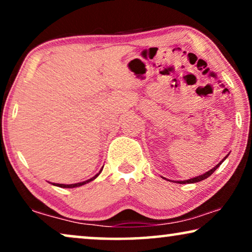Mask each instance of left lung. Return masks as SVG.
Here are the masks:
<instances>
[{"instance_id": "left-lung-1", "label": "left lung", "mask_w": 252, "mask_h": 252, "mask_svg": "<svg viewBox=\"0 0 252 252\" xmlns=\"http://www.w3.org/2000/svg\"><path fill=\"white\" fill-rule=\"evenodd\" d=\"M226 158H227V156H226L225 158H223V159H222L221 161H220L219 164H217L215 167L211 168V170L208 171V172H205L204 174L198 175V177H195V178H192V179H189V180H184V181H173V182H177V184H195V182H199V181H202V180H205L206 178H209L210 175H211V174L213 173V172H215V171L217 170V168H218V167L220 166V165H221V163H222L223 160L226 159Z\"/></svg>"}]
</instances>
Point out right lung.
Masks as SVG:
<instances>
[{
	"instance_id": "1",
	"label": "right lung",
	"mask_w": 252,
	"mask_h": 252,
	"mask_svg": "<svg viewBox=\"0 0 252 252\" xmlns=\"http://www.w3.org/2000/svg\"><path fill=\"white\" fill-rule=\"evenodd\" d=\"M103 168V167H102ZM102 171V170H101ZM101 171L98 172L97 174L95 175V177H93L92 179H88V180H86V181H82V182H78V184H72V185H63V184H53V185H55V186H57V187H62V188H74V187H80V186H84V185H86V184H88V182H91V181H93L94 180V179H96L99 175V173H101Z\"/></svg>"
}]
</instances>
